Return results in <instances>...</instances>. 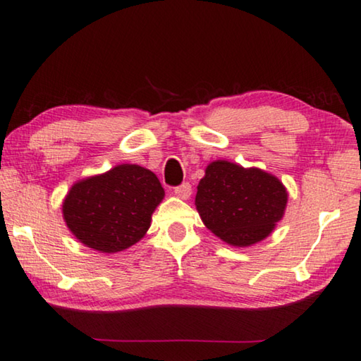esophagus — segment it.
I'll return each instance as SVG.
<instances>
[{"mask_svg": "<svg viewBox=\"0 0 361 361\" xmlns=\"http://www.w3.org/2000/svg\"><path fill=\"white\" fill-rule=\"evenodd\" d=\"M174 195L177 198H182V200H188L192 195V187L190 184H182L179 187L174 188Z\"/></svg>", "mask_w": 361, "mask_h": 361, "instance_id": "obj_1", "label": "esophagus"}]
</instances>
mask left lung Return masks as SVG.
Here are the masks:
<instances>
[{"label":"left lung","mask_w":361,"mask_h":361,"mask_svg":"<svg viewBox=\"0 0 361 361\" xmlns=\"http://www.w3.org/2000/svg\"><path fill=\"white\" fill-rule=\"evenodd\" d=\"M287 200V188L276 176L216 159L198 182L195 207L216 237L232 247H250L274 231Z\"/></svg>","instance_id":"left-lung-1"}]
</instances>
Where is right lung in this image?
<instances>
[{"label":"right lung","instance_id":"1","mask_svg":"<svg viewBox=\"0 0 361 361\" xmlns=\"http://www.w3.org/2000/svg\"><path fill=\"white\" fill-rule=\"evenodd\" d=\"M163 198L164 188L154 173L138 164H118L77 180L63 200V218L85 247L118 253L147 234Z\"/></svg>","mask_w":361,"mask_h":361}]
</instances>
